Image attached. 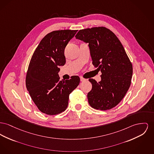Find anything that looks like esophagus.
<instances>
[{
	"label": "esophagus",
	"mask_w": 154,
	"mask_h": 154,
	"mask_svg": "<svg viewBox=\"0 0 154 154\" xmlns=\"http://www.w3.org/2000/svg\"><path fill=\"white\" fill-rule=\"evenodd\" d=\"M85 80H86V79H84V78L82 77H80V81H81V82H84V81H85Z\"/></svg>",
	"instance_id": "1"
}]
</instances>
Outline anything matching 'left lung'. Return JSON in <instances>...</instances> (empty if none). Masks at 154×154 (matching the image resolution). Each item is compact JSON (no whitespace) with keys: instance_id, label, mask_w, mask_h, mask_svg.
I'll return each instance as SVG.
<instances>
[{"instance_id":"8db88e82","label":"left lung","mask_w":154,"mask_h":154,"mask_svg":"<svg viewBox=\"0 0 154 154\" xmlns=\"http://www.w3.org/2000/svg\"><path fill=\"white\" fill-rule=\"evenodd\" d=\"M75 37L88 44L92 64L102 72L100 82L89 79L92 85L87 94L89 104L101 110L115 107L126 94L133 75L132 64L122 44L103 27L81 29Z\"/></svg>"}]
</instances>
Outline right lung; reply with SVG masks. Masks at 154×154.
Here are the masks:
<instances>
[{"label": "right lung", "mask_w": 154, "mask_h": 154, "mask_svg": "<svg viewBox=\"0 0 154 154\" xmlns=\"http://www.w3.org/2000/svg\"><path fill=\"white\" fill-rule=\"evenodd\" d=\"M77 30L54 31L43 38L29 64L26 84L38 109L48 115L64 111L70 94L79 85L77 75L60 80L59 66L66 63L64 49Z\"/></svg>", "instance_id": "right-lung-1"}]
</instances>
